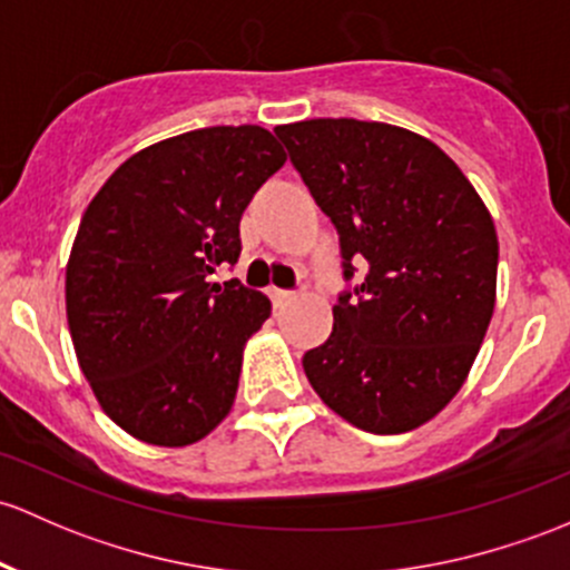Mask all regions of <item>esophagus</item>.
Returning <instances> with one entry per match:
<instances>
[{"instance_id": "esophagus-1", "label": "esophagus", "mask_w": 570, "mask_h": 570, "mask_svg": "<svg viewBox=\"0 0 570 570\" xmlns=\"http://www.w3.org/2000/svg\"><path fill=\"white\" fill-rule=\"evenodd\" d=\"M269 297H273L275 308L286 305L289 301H295V292H286V289H269Z\"/></svg>"}]
</instances>
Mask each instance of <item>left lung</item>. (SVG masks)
I'll list each match as a JSON object with an SVG mask.
<instances>
[{"label": "left lung", "instance_id": "8db88e82", "mask_svg": "<svg viewBox=\"0 0 570 570\" xmlns=\"http://www.w3.org/2000/svg\"><path fill=\"white\" fill-rule=\"evenodd\" d=\"M311 196L338 232L333 333L303 357L320 399L352 426L404 434L459 393L497 297L494 220L434 141L385 122L278 125Z\"/></svg>", "mask_w": 570, "mask_h": 570}]
</instances>
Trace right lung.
Returning a JSON list of instances; mask_svg holds the SVG:
<instances>
[{
	"label": "right lung",
	"instance_id": "1",
	"mask_svg": "<svg viewBox=\"0 0 570 570\" xmlns=\"http://www.w3.org/2000/svg\"><path fill=\"white\" fill-rule=\"evenodd\" d=\"M286 153L259 125H218L130 155L83 213L65 273L70 338L95 399L158 448L229 415L245 341L269 316L237 278L239 218Z\"/></svg>",
	"mask_w": 570,
	"mask_h": 570
}]
</instances>
